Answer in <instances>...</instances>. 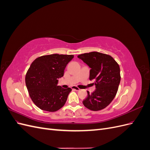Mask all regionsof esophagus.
<instances>
[{"label":"esophagus","instance_id":"1","mask_svg":"<svg viewBox=\"0 0 150 150\" xmlns=\"http://www.w3.org/2000/svg\"><path fill=\"white\" fill-rule=\"evenodd\" d=\"M71 88H72V90L79 91V88H78V87H76V86H72V87H71Z\"/></svg>","mask_w":150,"mask_h":150}]
</instances>
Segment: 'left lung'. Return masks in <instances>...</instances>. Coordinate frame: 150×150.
I'll return each mask as SVG.
<instances>
[{"mask_svg": "<svg viewBox=\"0 0 150 150\" xmlns=\"http://www.w3.org/2000/svg\"><path fill=\"white\" fill-rule=\"evenodd\" d=\"M78 57L90 68L89 79L94 81L96 89L84 99V106L92 111L105 108L115 98L121 81L120 68L111 56L98 52L84 53Z\"/></svg>", "mask_w": 150, "mask_h": 150, "instance_id": "left-lung-1", "label": "left lung"}]
</instances>
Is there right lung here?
Segmentation results:
<instances>
[{
    "label": "right lung",
    "mask_w": 150,
    "mask_h": 150,
    "mask_svg": "<svg viewBox=\"0 0 150 150\" xmlns=\"http://www.w3.org/2000/svg\"><path fill=\"white\" fill-rule=\"evenodd\" d=\"M73 55L50 54L38 57L25 75V84L32 101L40 110L54 112L64 105L71 89L57 86Z\"/></svg>",
    "instance_id": "right-lung-1"
}]
</instances>
